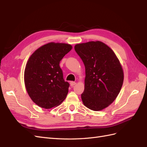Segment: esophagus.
<instances>
[{
    "instance_id": "1",
    "label": "esophagus",
    "mask_w": 147,
    "mask_h": 147,
    "mask_svg": "<svg viewBox=\"0 0 147 147\" xmlns=\"http://www.w3.org/2000/svg\"><path fill=\"white\" fill-rule=\"evenodd\" d=\"M70 84L71 86H73L75 85V84H76V83H75V82H70Z\"/></svg>"
}]
</instances>
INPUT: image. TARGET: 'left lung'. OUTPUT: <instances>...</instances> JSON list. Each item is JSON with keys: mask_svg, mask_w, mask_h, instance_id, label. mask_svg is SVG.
Wrapping results in <instances>:
<instances>
[{"mask_svg": "<svg viewBox=\"0 0 147 147\" xmlns=\"http://www.w3.org/2000/svg\"><path fill=\"white\" fill-rule=\"evenodd\" d=\"M74 48L85 67L83 103L92 110H103L121 90L124 80L121 65L112 49L101 42L80 43Z\"/></svg>", "mask_w": 147, "mask_h": 147, "instance_id": "8db88e82", "label": "left lung"}]
</instances>
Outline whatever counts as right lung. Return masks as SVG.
I'll list each match as a JSON object with an SVG mask.
<instances>
[{"instance_id": "add662e5", "label": "right lung", "mask_w": 147, "mask_h": 147, "mask_svg": "<svg viewBox=\"0 0 147 147\" xmlns=\"http://www.w3.org/2000/svg\"><path fill=\"white\" fill-rule=\"evenodd\" d=\"M72 48L69 44L51 42L29 57L24 70L25 86L30 99L40 107H54L67 95L70 84L64 81L59 63Z\"/></svg>"}]
</instances>
